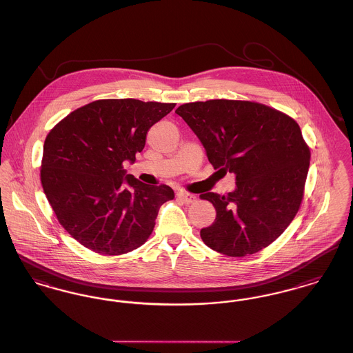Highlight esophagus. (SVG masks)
Instances as JSON below:
<instances>
[{"label":"esophagus","mask_w":353,"mask_h":353,"mask_svg":"<svg viewBox=\"0 0 353 353\" xmlns=\"http://www.w3.org/2000/svg\"><path fill=\"white\" fill-rule=\"evenodd\" d=\"M176 196H178L181 201H183L185 203H191V202H194V201L196 199V196H195L194 194H190V192L182 191V190H179V191L176 192Z\"/></svg>","instance_id":"esophagus-1"}]
</instances>
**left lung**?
Masks as SVG:
<instances>
[{"instance_id": "8db88e82", "label": "left lung", "mask_w": 353, "mask_h": 353, "mask_svg": "<svg viewBox=\"0 0 353 353\" xmlns=\"http://www.w3.org/2000/svg\"><path fill=\"white\" fill-rule=\"evenodd\" d=\"M175 114L188 123L221 176L234 191L202 194L216 216L202 241L230 257L254 254L276 241L299 212L310 151L299 124L268 105L242 100L188 103Z\"/></svg>"}]
</instances>
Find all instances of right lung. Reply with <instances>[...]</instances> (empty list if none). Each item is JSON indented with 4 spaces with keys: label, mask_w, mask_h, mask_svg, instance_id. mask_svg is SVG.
Returning <instances> with one entry per match:
<instances>
[{
    "label": "right lung",
    "mask_w": 353,
    "mask_h": 353,
    "mask_svg": "<svg viewBox=\"0 0 353 353\" xmlns=\"http://www.w3.org/2000/svg\"><path fill=\"white\" fill-rule=\"evenodd\" d=\"M175 103L96 100L74 110L48 134L41 185L60 225L87 249L119 256L151 235L172 188L141 183L123 168L141 152L148 130Z\"/></svg>",
    "instance_id": "1"
}]
</instances>
